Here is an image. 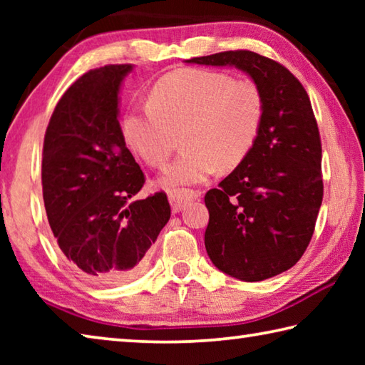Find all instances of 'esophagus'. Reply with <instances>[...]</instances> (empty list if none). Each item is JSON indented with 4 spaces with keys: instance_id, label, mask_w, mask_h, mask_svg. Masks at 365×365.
Masks as SVG:
<instances>
[{
    "instance_id": "esophagus-1",
    "label": "esophagus",
    "mask_w": 365,
    "mask_h": 365,
    "mask_svg": "<svg viewBox=\"0 0 365 365\" xmlns=\"http://www.w3.org/2000/svg\"><path fill=\"white\" fill-rule=\"evenodd\" d=\"M197 196H200V193L197 191H193V190H175V191H170L169 193V201H170V206L172 209H174L175 212L182 211L185 205H188L190 201L193 200H197Z\"/></svg>"
}]
</instances>
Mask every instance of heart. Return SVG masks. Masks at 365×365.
I'll list each match as a JSON object with an SVG mask.
<instances>
[{
	"instance_id": "1",
	"label": "heart",
	"mask_w": 365,
	"mask_h": 365,
	"mask_svg": "<svg viewBox=\"0 0 365 365\" xmlns=\"http://www.w3.org/2000/svg\"><path fill=\"white\" fill-rule=\"evenodd\" d=\"M264 122V98L252 82L224 72L188 69L154 86L150 106L125 117L123 132L153 168L168 163L183 133L187 148L159 177L164 190L206 182L217 168L230 170L251 153Z\"/></svg>"
}]
</instances>
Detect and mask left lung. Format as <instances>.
Segmentation results:
<instances>
[{
    "label": "left lung",
    "mask_w": 365,
    "mask_h": 365,
    "mask_svg": "<svg viewBox=\"0 0 365 365\" xmlns=\"http://www.w3.org/2000/svg\"><path fill=\"white\" fill-rule=\"evenodd\" d=\"M185 63L235 67L261 90L264 122L255 146L205 196V245L215 267L235 279L279 275L304 255L322 205V145L311 100L287 67L246 49Z\"/></svg>",
    "instance_id": "1"
}]
</instances>
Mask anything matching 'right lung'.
<instances>
[{
    "mask_svg": "<svg viewBox=\"0 0 365 365\" xmlns=\"http://www.w3.org/2000/svg\"><path fill=\"white\" fill-rule=\"evenodd\" d=\"M132 64L86 72L54 108L43 143L49 227L71 267L96 285H120L146 267L170 219L165 193L135 200L145 175L125 146L119 103Z\"/></svg>",
    "mask_w": 365,
    "mask_h": 365,
    "instance_id": "obj_1",
    "label": "right lung"
}]
</instances>
